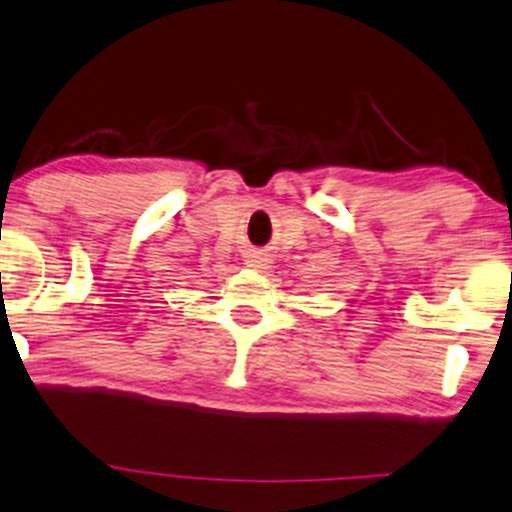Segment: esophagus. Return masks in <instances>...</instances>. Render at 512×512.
I'll list each match as a JSON object with an SVG mask.
<instances>
[{
    "label": "esophagus",
    "mask_w": 512,
    "mask_h": 512,
    "mask_svg": "<svg viewBox=\"0 0 512 512\" xmlns=\"http://www.w3.org/2000/svg\"><path fill=\"white\" fill-rule=\"evenodd\" d=\"M249 266H251V268H263V266H268V258L263 256V254H256V256H251Z\"/></svg>",
    "instance_id": "1"
}]
</instances>
